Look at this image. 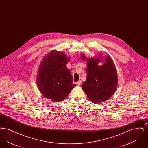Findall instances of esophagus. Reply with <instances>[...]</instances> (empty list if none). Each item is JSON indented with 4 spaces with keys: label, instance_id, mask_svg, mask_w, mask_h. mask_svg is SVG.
Here are the masks:
<instances>
[{
    "label": "esophagus",
    "instance_id": "34e87169",
    "mask_svg": "<svg viewBox=\"0 0 148 148\" xmlns=\"http://www.w3.org/2000/svg\"><path fill=\"white\" fill-rule=\"evenodd\" d=\"M82 78H80L79 80L77 82V85H80L81 84H82Z\"/></svg>",
    "mask_w": 148,
    "mask_h": 148
}]
</instances>
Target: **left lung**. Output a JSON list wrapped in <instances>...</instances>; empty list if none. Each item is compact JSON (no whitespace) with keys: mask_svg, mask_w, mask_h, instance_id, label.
<instances>
[{"mask_svg":"<svg viewBox=\"0 0 148 148\" xmlns=\"http://www.w3.org/2000/svg\"><path fill=\"white\" fill-rule=\"evenodd\" d=\"M103 57L101 54L92 58H86L84 54L81 56L82 59L87 62V77L82 88L89 100L95 104L110 98L116 90L118 84L113 59L109 55L106 54L104 63L99 65Z\"/></svg>","mask_w":148,"mask_h":148,"instance_id":"obj_1","label":"left lung"}]
</instances>
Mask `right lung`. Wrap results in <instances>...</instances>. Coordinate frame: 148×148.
I'll return each instance as SVG.
<instances>
[{
  "label": "right lung",
  "instance_id": "obj_1",
  "mask_svg": "<svg viewBox=\"0 0 148 148\" xmlns=\"http://www.w3.org/2000/svg\"><path fill=\"white\" fill-rule=\"evenodd\" d=\"M70 58L63 53L53 50L44 56L36 75V84L46 98L59 102L66 98L76 84L66 68Z\"/></svg>",
  "mask_w": 148,
  "mask_h": 148
}]
</instances>
